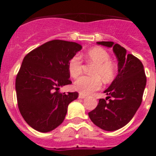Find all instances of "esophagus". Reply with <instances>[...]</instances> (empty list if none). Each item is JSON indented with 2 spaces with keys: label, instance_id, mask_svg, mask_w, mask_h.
<instances>
[{
  "label": "esophagus",
  "instance_id": "esophagus-1",
  "mask_svg": "<svg viewBox=\"0 0 156 156\" xmlns=\"http://www.w3.org/2000/svg\"><path fill=\"white\" fill-rule=\"evenodd\" d=\"M86 98V95L82 94H79V98L83 99V98Z\"/></svg>",
  "mask_w": 156,
  "mask_h": 156
}]
</instances>
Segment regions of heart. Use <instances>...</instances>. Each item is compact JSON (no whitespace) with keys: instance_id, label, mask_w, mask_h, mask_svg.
I'll return each instance as SVG.
<instances>
[{"instance_id":"obj_1","label":"heart","mask_w":156,"mask_h":156,"mask_svg":"<svg viewBox=\"0 0 156 156\" xmlns=\"http://www.w3.org/2000/svg\"><path fill=\"white\" fill-rule=\"evenodd\" d=\"M88 63L94 65L92 68L91 76H82L74 83V88L82 94H89L101 87V79L104 82L109 83L115 78L116 67L110 61L108 52L101 48H94L86 54ZM68 69L70 76L76 79L83 72V62L78 55L72 58L69 62Z\"/></svg>"}]
</instances>
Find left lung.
<instances>
[{
  "label": "left lung",
  "mask_w": 156,
  "mask_h": 156,
  "mask_svg": "<svg viewBox=\"0 0 156 156\" xmlns=\"http://www.w3.org/2000/svg\"><path fill=\"white\" fill-rule=\"evenodd\" d=\"M97 44L112 48L118 60V74L104 91L112 99L106 102L101 98L88 115L101 129L114 131L127 124L135 115L142 101L147 80L142 62L131 54H126L124 48L112 41Z\"/></svg>",
  "instance_id": "left-lung-1"
}]
</instances>
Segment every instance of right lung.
Masks as SVG:
<instances>
[{
	"instance_id": "add662e5",
	"label": "right lung",
	"mask_w": 156,
	"mask_h": 156,
	"mask_svg": "<svg viewBox=\"0 0 156 156\" xmlns=\"http://www.w3.org/2000/svg\"><path fill=\"white\" fill-rule=\"evenodd\" d=\"M82 49L79 44L54 40L28 53L16 80L19 109L25 121L42 133L51 131L65 119L68 105L77 92H59L71 84L68 64Z\"/></svg>"
}]
</instances>
